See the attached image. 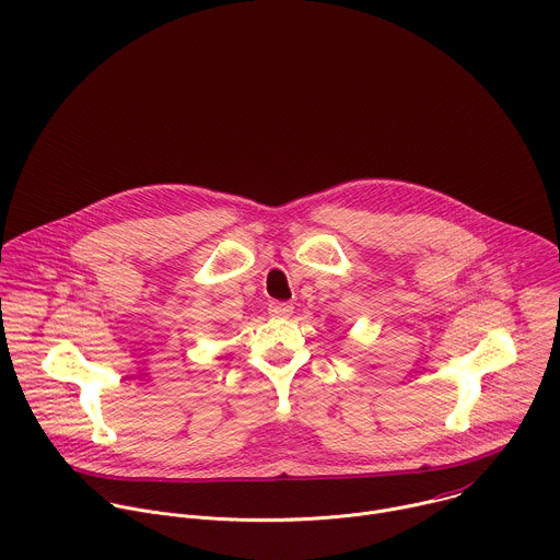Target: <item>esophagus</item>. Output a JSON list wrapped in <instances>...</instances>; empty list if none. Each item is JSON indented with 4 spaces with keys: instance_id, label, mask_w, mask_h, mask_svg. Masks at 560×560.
Masks as SVG:
<instances>
[{
    "instance_id": "1",
    "label": "esophagus",
    "mask_w": 560,
    "mask_h": 560,
    "mask_svg": "<svg viewBox=\"0 0 560 560\" xmlns=\"http://www.w3.org/2000/svg\"><path fill=\"white\" fill-rule=\"evenodd\" d=\"M292 303H285V301H270L268 303V312L272 316H290L292 314Z\"/></svg>"
}]
</instances>
